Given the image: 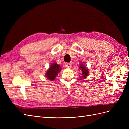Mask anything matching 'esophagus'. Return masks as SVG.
Instances as JSON below:
<instances>
[{"instance_id": "obj_1", "label": "esophagus", "mask_w": 129, "mask_h": 129, "mask_svg": "<svg viewBox=\"0 0 129 129\" xmlns=\"http://www.w3.org/2000/svg\"><path fill=\"white\" fill-rule=\"evenodd\" d=\"M72 64L71 63H67V64H66V67H67V68H71V67H72Z\"/></svg>"}]
</instances>
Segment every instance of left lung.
<instances>
[{"mask_svg": "<svg viewBox=\"0 0 129 129\" xmlns=\"http://www.w3.org/2000/svg\"><path fill=\"white\" fill-rule=\"evenodd\" d=\"M79 68L81 69L82 71V78L83 79L86 78L89 75V70L88 69L86 66H85L83 63H81L79 66Z\"/></svg>", "mask_w": 129, "mask_h": 129, "instance_id": "8db88e82", "label": "left lung"}]
</instances>
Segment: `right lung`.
<instances>
[{"label": "right lung", "instance_id": "1", "mask_svg": "<svg viewBox=\"0 0 129 129\" xmlns=\"http://www.w3.org/2000/svg\"><path fill=\"white\" fill-rule=\"evenodd\" d=\"M62 68L60 67L59 64L56 63H53L50 65L49 69L46 73V77L50 81H53L55 80V77L58 75V73H60Z\"/></svg>", "mask_w": 129, "mask_h": 129}]
</instances>
